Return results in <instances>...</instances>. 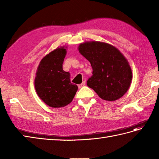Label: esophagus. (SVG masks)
<instances>
[{
    "label": "esophagus",
    "instance_id": "obj_1",
    "mask_svg": "<svg viewBox=\"0 0 159 159\" xmlns=\"http://www.w3.org/2000/svg\"><path fill=\"white\" fill-rule=\"evenodd\" d=\"M85 85V82L83 81L82 83H80V85H79V86H78V87H79V88H81V87H83Z\"/></svg>",
    "mask_w": 159,
    "mask_h": 159
}]
</instances>
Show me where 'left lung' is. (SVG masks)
<instances>
[{
	"instance_id": "8db88e82",
	"label": "left lung",
	"mask_w": 159,
	"mask_h": 159,
	"mask_svg": "<svg viewBox=\"0 0 159 159\" xmlns=\"http://www.w3.org/2000/svg\"><path fill=\"white\" fill-rule=\"evenodd\" d=\"M79 50L90 62L93 70L87 85L100 98L114 101L126 93L133 77L132 71L126 58L116 47L90 42L81 43Z\"/></svg>"
}]
</instances>
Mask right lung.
Returning a JSON list of instances; mask_svg holds the SVG:
<instances>
[{
    "label": "right lung",
    "mask_w": 159,
    "mask_h": 159,
    "mask_svg": "<svg viewBox=\"0 0 159 159\" xmlns=\"http://www.w3.org/2000/svg\"><path fill=\"white\" fill-rule=\"evenodd\" d=\"M66 50L57 48L45 56L40 62L35 79L39 97L47 105L63 107L72 102L78 86L70 82V74L63 70Z\"/></svg>",
    "instance_id": "add662e5"
}]
</instances>
